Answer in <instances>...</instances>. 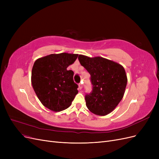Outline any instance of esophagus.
I'll use <instances>...</instances> for the list:
<instances>
[{
  "instance_id": "1",
  "label": "esophagus",
  "mask_w": 159,
  "mask_h": 159,
  "mask_svg": "<svg viewBox=\"0 0 159 159\" xmlns=\"http://www.w3.org/2000/svg\"><path fill=\"white\" fill-rule=\"evenodd\" d=\"M82 88H83V84H81V83L79 84V89H81Z\"/></svg>"
}]
</instances>
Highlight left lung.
I'll use <instances>...</instances> for the list:
<instances>
[{"instance_id": "left-lung-1", "label": "left lung", "mask_w": 159, "mask_h": 159, "mask_svg": "<svg viewBox=\"0 0 159 159\" xmlns=\"http://www.w3.org/2000/svg\"><path fill=\"white\" fill-rule=\"evenodd\" d=\"M81 65L91 75L92 91L86 94V106L93 113L104 116L115 109L123 99L127 86L125 70L119 64L102 57L79 55Z\"/></svg>"}]
</instances>
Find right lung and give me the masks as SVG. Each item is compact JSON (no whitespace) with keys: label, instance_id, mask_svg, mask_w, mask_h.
Here are the masks:
<instances>
[{"label":"right lung","instance_id":"1","mask_svg":"<svg viewBox=\"0 0 159 159\" xmlns=\"http://www.w3.org/2000/svg\"><path fill=\"white\" fill-rule=\"evenodd\" d=\"M78 54H52L36 60L32 70L34 90L44 107L53 111L69 107L78 94L74 71L67 68L74 63Z\"/></svg>","mask_w":159,"mask_h":159}]
</instances>
